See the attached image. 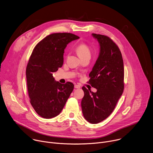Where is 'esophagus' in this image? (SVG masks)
<instances>
[{"label":"esophagus","instance_id":"obj_1","mask_svg":"<svg viewBox=\"0 0 153 153\" xmlns=\"http://www.w3.org/2000/svg\"><path fill=\"white\" fill-rule=\"evenodd\" d=\"M74 88L76 89H80V86L79 85H74Z\"/></svg>","mask_w":153,"mask_h":153}]
</instances>
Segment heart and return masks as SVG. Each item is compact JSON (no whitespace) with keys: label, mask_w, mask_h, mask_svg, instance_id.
Here are the masks:
<instances>
[{"label":"heart","mask_w":153,"mask_h":153,"mask_svg":"<svg viewBox=\"0 0 153 153\" xmlns=\"http://www.w3.org/2000/svg\"><path fill=\"white\" fill-rule=\"evenodd\" d=\"M76 51L81 59L86 56H91V54L90 47L85 43H80L76 47Z\"/></svg>","instance_id":"1"}]
</instances>
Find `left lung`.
Masks as SVG:
<instances>
[{
  "instance_id": "obj_1",
  "label": "left lung",
  "mask_w": 153,
  "mask_h": 153,
  "mask_svg": "<svg viewBox=\"0 0 153 153\" xmlns=\"http://www.w3.org/2000/svg\"><path fill=\"white\" fill-rule=\"evenodd\" d=\"M92 35L99 43L100 53L88 83L97 91L91 92L83 86L81 106L85 119L91 123H98L112 113L123 93L124 67L120 49L111 39Z\"/></svg>"
}]
</instances>
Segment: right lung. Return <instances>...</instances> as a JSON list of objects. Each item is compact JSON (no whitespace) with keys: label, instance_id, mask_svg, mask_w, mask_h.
Here are the masks:
<instances>
[{"label":"right lung","instance_id":"1","mask_svg":"<svg viewBox=\"0 0 153 153\" xmlns=\"http://www.w3.org/2000/svg\"><path fill=\"white\" fill-rule=\"evenodd\" d=\"M79 36L68 33L50 34L34 47L26 69L30 103L43 118L59 115L74 89L73 83L56 82L53 73L62 67L64 50Z\"/></svg>","mask_w":153,"mask_h":153}]
</instances>
